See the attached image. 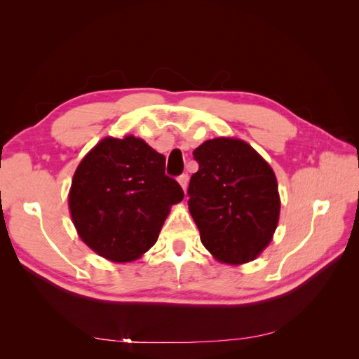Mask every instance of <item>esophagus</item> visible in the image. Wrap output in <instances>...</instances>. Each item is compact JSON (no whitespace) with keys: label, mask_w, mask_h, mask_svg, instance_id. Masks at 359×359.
Returning a JSON list of instances; mask_svg holds the SVG:
<instances>
[{"label":"esophagus","mask_w":359,"mask_h":359,"mask_svg":"<svg viewBox=\"0 0 359 359\" xmlns=\"http://www.w3.org/2000/svg\"><path fill=\"white\" fill-rule=\"evenodd\" d=\"M179 184H180V187L184 188V191H187V188H188V180H189V177H188V174H182V175H179Z\"/></svg>","instance_id":"34e87169"}]
</instances>
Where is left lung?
<instances>
[{"instance_id": "8db88e82", "label": "left lung", "mask_w": 359, "mask_h": 359, "mask_svg": "<svg viewBox=\"0 0 359 359\" xmlns=\"http://www.w3.org/2000/svg\"><path fill=\"white\" fill-rule=\"evenodd\" d=\"M188 207L203 247L224 264L253 261L278 226L280 201L271 166L247 142L219 137L196 148Z\"/></svg>"}]
</instances>
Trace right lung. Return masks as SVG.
Segmentation results:
<instances>
[{"label":"right lung","mask_w":359,"mask_h":359,"mask_svg":"<svg viewBox=\"0 0 359 359\" xmlns=\"http://www.w3.org/2000/svg\"><path fill=\"white\" fill-rule=\"evenodd\" d=\"M184 189L165 174V156L134 135L106 137L75 170L69 210L81 241L112 262L154 245Z\"/></svg>","instance_id":"right-lung-1"}]
</instances>
